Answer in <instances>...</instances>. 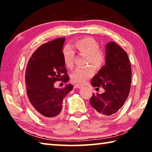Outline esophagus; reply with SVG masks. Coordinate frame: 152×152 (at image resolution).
<instances>
[{"mask_svg": "<svg viewBox=\"0 0 152 152\" xmlns=\"http://www.w3.org/2000/svg\"><path fill=\"white\" fill-rule=\"evenodd\" d=\"M82 87V86L81 85H79V84H76V85H74V88H80Z\"/></svg>", "mask_w": 152, "mask_h": 152, "instance_id": "1", "label": "esophagus"}]
</instances>
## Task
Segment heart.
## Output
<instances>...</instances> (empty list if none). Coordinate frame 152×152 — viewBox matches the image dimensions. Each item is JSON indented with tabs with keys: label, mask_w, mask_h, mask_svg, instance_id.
<instances>
[{
	"label": "heart",
	"mask_w": 152,
	"mask_h": 152,
	"mask_svg": "<svg viewBox=\"0 0 152 152\" xmlns=\"http://www.w3.org/2000/svg\"><path fill=\"white\" fill-rule=\"evenodd\" d=\"M72 46L80 54L86 55L85 63L91 64L96 70L101 69L106 61V52L99 47V43L92 37H84L74 41ZM64 64L72 68L74 64L75 52L70 46H65L62 50ZM94 74V69L91 66L78 68L72 74L71 79L74 83L84 84Z\"/></svg>",
	"instance_id": "b5f03b06"
}]
</instances>
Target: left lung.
Segmentation results:
<instances>
[{"label":"left lung","mask_w":152,"mask_h":152,"mask_svg":"<svg viewBox=\"0 0 152 152\" xmlns=\"http://www.w3.org/2000/svg\"><path fill=\"white\" fill-rule=\"evenodd\" d=\"M106 63L92 79L93 87L105 91L94 94L90 103L98 115L109 117L119 110L127 100L132 84V67L127 53L115 42L106 46Z\"/></svg>","instance_id":"obj_1"}]
</instances>
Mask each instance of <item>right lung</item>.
Segmentation results:
<instances>
[{"instance_id":"1","label":"right lung","mask_w":152,"mask_h":152,"mask_svg":"<svg viewBox=\"0 0 152 152\" xmlns=\"http://www.w3.org/2000/svg\"><path fill=\"white\" fill-rule=\"evenodd\" d=\"M65 37L58 38L38 48L28 61L25 71L27 95L31 107L38 116L48 120L57 118L62 109V101L73 89L72 84L56 88L54 83H67L62 48Z\"/></svg>"}]
</instances>
